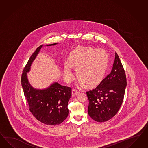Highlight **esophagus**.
<instances>
[{"label": "esophagus", "mask_w": 148, "mask_h": 148, "mask_svg": "<svg viewBox=\"0 0 148 148\" xmlns=\"http://www.w3.org/2000/svg\"><path fill=\"white\" fill-rule=\"evenodd\" d=\"M79 91L76 89H73L72 90L73 96H75L77 94H79Z\"/></svg>", "instance_id": "esophagus-1"}]
</instances>
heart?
<instances>
[{"label": "heart", "mask_w": 148, "mask_h": 148, "mask_svg": "<svg viewBox=\"0 0 148 148\" xmlns=\"http://www.w3.org/2000/svg\"><path fill=\"white\" fill-rule=\"evenodd\" d=\"M108 60V53L103 49L78 47L70 54L69 62L64 64V75L67 81L71 80L74 76L72 65L80 82L86 87H94L103 79Z\"/></svg>", "instance_id": "b5f03b06"}]
</instances>
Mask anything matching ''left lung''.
<instances>
[{
  "label": "left lung",
  "mask_w": 148,
  "mask_h": 148,
  "mask_svg": "<svg viewBox=\"0 0 148 148\" xmlns=\"http://www.w3.org/2000/svg\"><path fill=\"white\" fill-rule=\"evenodd\" d=\"M127 86L122 63L115 52L112 71L96 88L87 91L88 114L97 122H105L118 113L123 104Z\"/></svg>",
  "instance_id": "obj_1"
}]
</instances>
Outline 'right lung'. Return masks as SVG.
<instances>
[{
    "instance_id": "obj_1",
    "label": "right lung",
    "mask_w": 148,
    "mask_h": 148,
    "mask_svg": "<svg viewBox=\"0 0 148 148\" xmlns=\"http://www.w3.org/2000/svg\"><path fill=\"white\" fill-rule=\"evenodd\" d=\"M56 44L57 43L47 46ZM42 47L43 45L36 49L23 69L21 75L22 87L29 110L34 116L46 125H59L69 115L67 106L72 96L71 88L55 82L45 89H36L31 86L27 77V72L30 71L33 61Z\"/></svg>"
}]
</instances>
